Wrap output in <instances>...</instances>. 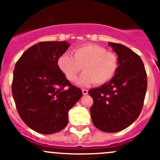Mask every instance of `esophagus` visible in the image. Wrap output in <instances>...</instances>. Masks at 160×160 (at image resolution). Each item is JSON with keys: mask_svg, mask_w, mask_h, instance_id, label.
<instances>
[{"mask_svg": "<svg viewBox=\"0 0 160 160\" xmlns=\"http://www.w3.org/2000/svg\"><path fill=\"white\" fill-rule=\"evenodd\" d=\"M82 92H83V95H87L88 93V90L87 89H82Z\"/></svg>", "mask_w": 160, "mask_h": 160, "instance_id": "1", "label": "esophagus"}]
</instances>
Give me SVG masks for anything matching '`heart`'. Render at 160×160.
<instances>
[{
    "label": "heart",
    "instance_id": "heart-1",
    "mask_svg": "<svg viewBox=\"0 0 160 160\" xmlns=\"http://www.w3.org/2000/svg\"><path fill=\"white\" fill-rule=\"evenodd\" d=\"M58 67L67 80L75 82L80 71H84L78 80L82 86L94 83L102 85L110 81L118 68V58L96 44H85L73 50V56L68 53L61 55Z\"/></svg>",
    "mask_w": 160,
    "mask_h": 160
}]
</instances>
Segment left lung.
<instances>
[{
    "mask_svg": "<svg viewBox=\"0 0 160 160\" xmlns=\"http://www.w3.org/2000/svg\"><path fill=\"white\" fill-rule=\"evenodd\" d=\"M108 45L118 58V68L113 78L88 91L93 100L90 108L93 124L104 132H117L132 125L143 107L147 76L140 56L125 46Z\"/></svg>",
    "mask_w": 160,
    "mask_h": 160,
    "instance_id": "8db88e82",
    "label": "left lung"
}]
</instances>
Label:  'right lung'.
I'll return each mask as SVG.
<instances>
[{"label":"right lung","mask_w":160,"mask_h":160,"mask_svg":"<svg viewBox=\"0 0 160 160\" xmlns=\"http://www.w3.org/2000/svg\"><path fill=\"white\" fill-rule=\"evenodd\" d=\"M70 45L41 42L31 46L16 62L12 95L21 118L41 134L56 133L68 123V112L82 91L59 70L57 60Z\"/></svg>","instance_id":"obj_1"}]
</instances>
